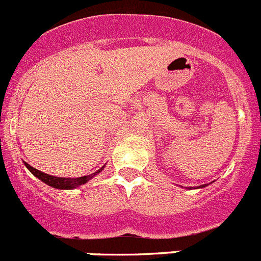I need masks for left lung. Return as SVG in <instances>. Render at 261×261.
<instances>
[{
    "mask_svg": "<svg viewBox=\"0 0 261 261\" xmlns=\"http://www.w3.org/2000/svg\"><path fill=\"white\" fill-rule=\"evenodd\" d=\"M206 185H201V186H199V187H196V189H201V187H205Z\"/></svg>",
    "mask_w": 261,
    "mask_h": 261,
    "instance_id": "left-lung-1",
    "label": "left lung"
}]
</instances>
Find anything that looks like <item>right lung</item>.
I'll use <instances>...</instances> for the list:
<instances>
[{
    "mask_svg": "<svg viewBox=\"0 0 261 261\" xmlns=\"http://www.w3.org/2000/svg\"><path fill=\"white\" fill-rule=\"evenodd\" d=\"M23 164H24L25 168L31 171L35 177L39 178L41 182L46 183L48 186L55 187V189H58V190L76 189V187L82 186V185H84V183H87L88 180L92 179L95 175H97L98 173H100V171H102V169H104V166H102L101 169H98L97 171H95V173H92V174H90V175H83V177H76V178H66V177H55V175L46 174V173H43V171H40V170H37V169L32 168L30 164L24 163V161H23Z\"/></svg>",
    "mask_w": 261,
    "mask_h": 261,
    "instance_id": "add662e5",
    "label": "right lung"
}]
</instances>
